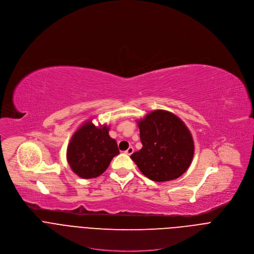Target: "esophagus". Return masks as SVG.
<instances>
[{
	"mask_svg": "<svg viewBox=\"0 0 254 254\" xmlns=\"http://www.w3.org/2000/svg\"><path fill=\"white\" fill-rule=\"evenodd\" d=\"M127 155H128V156H130L132 153H133V148L132 147H129L126 152H125Z\"/></svg>",
	"mask_w": 254,
	"mask_h": 254,
	"instance_id": "esophagus-1",
	"label": "esophagus"
}]
</instances>
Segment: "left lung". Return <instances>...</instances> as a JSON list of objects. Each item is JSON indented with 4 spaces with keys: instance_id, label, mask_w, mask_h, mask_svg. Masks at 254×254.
Instances as JSON below:
<instances>
[{
    "instance_id": "left-lung-1",
    "label": "left lung",
    "mask_w": 254,
    "mask_h": 254,
    "mask_svg": "<svg viewBox=\"0 0 254 254\" xmlns=\"http://www.w3.org/2000/svg\"><path fill=\"white\" fill-rule=\"evenodd\" d=\"M142 148L130 158L139 171L155 182L182 176L194 157L192 134L176 115L157 110L137 121Z\"/></svg>"
}]
</instances>
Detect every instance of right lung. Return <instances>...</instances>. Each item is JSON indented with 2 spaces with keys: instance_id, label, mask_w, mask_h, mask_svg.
Instances as JSON below:
<instances>
[{
  "instance_id": "obj_1",
  "label": "right lung",
  "mask_w": 254,
  "mask_h": 254,
  "mask_svg": "<svg viewBox=\"0 0 254 254\" xmlns=\"http://www.w3.org/2000/svg\"><path fill=\"white\" fill-rule=\"evenodd\" d=\"M110 127L86 121L71 136L67 147V162L78 177L92 179L100 176L120 154L118 143L108 134Z\"/></svg>"
}]
</instances>
